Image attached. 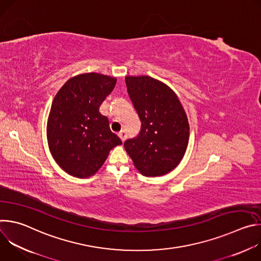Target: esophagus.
Segmentation results:
<instances>
[{
	"label": "esophagus",
	"instance_id": "1",
	"mask_svg": "<svg viewBox=\"0 0 261 261\" xmlns=\"http://www.w3.org/2000/svg\"><path fill=\"white\" fill-rule=\"evenodd\" d=\"M118 135L120 136V138L122 139V141H123V142H124V141L126 140V138H127V133H126V131H124V130L120 131V132L118 133Z\"/></svg>",
	"mask_w": 261,
	"mask_h": 261
}]
</instances>
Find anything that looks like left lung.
<instances>
[{"mask_svg": "<svg viewBox=\"0 0 261 261\" xmlns=\"http://www.w3.org/2000/svg\"><path fill=\"white\" fill-rule=\"evenodd\" d=\"M129 97L141 127L136 137L124 142L140 173L160 176L174 169L189 140V123L174 92L150 76H127Z\"/></svg>", "mask_w": 261, "mask_h": 261, "instance_id": "obj_1", "label": "left lung"}]
</instances>
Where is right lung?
I'll return each mask as SVG.
<instances>
[{
	"label": "right lung",
	"mask_w": 261,
	"mask_h": 261,
	"mask_svg": "<svg viewBox=\"0 0 261 261\" xmlns=\"http://www.w3.org/2000/svg\"><path fill=\"white\" fill-rule=\"evenodd\" d=\"M117 80L98 73L70 79L58 92L47 122L49 150L67 173L88 177L103 165L109 151L122 144L99 111Z\"/></svg>",
	"instance_id": "right-lung-1"
}]
</instances>
